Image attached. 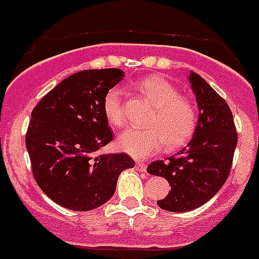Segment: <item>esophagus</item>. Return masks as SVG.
<instances>
[{"mask_svg": "<svg viewBox=\"0 0 259 259\" xmlns=\"http://www.w3.org/2000/svg\"><path fill=\"white\" fill-rule=\"evenodd\" d=\"M136 168L141 172H146V164L142 162H136Z\"/></svg>", "mask_w": 259, "mask_h": 259, "instance_id": "esophagus-1", "label": "esophagus"}]
</instances>
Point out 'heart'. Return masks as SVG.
Masks as SVG:
<instances>
[{
    "instance_id": "heart-1",
    "label": "heart",
    "mask_w": 259,
    "mask_h": 259,
    "mask_svg": "<svg viewBox=\"0 0 259 259\" xmlns=\"http://www.w3.org/2000/svg\"><path fill=\"white\" fill-rule=\"evenodd\" d=\"M137 89L155 106L148 128H127L118 136L117 145L136 159H145L158 153L167 142L168 149L185 145L198 125V113L194 104L185 97L169 80L159 75H149L137 83ZM103 110L111 125L124 123L123 91L111 87L104 96Z\"/></svg>"
}]
</instances>
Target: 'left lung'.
<instances>
[{
  "instance_id": "left-lung-1",
  "label": "left lung",
  "mask_w": 259,
  "mask_h": 259,
  "mask_svg": "<svg viewBox=\"0 0 259 259\" xmlns=\"http://www.w3.org/2000/svg\"><path fill=\"white\" fill-rule=\"evenodd\" d=\"M199 106L195 134L186 148L167 162L148 167L154 176L169 182L170 191L158 205L169 212H187L212 199L224 186L231 169L238 134L226 101L198 73L189 75Z\"/></svg>"
}]
</instances>
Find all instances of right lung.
Here are the masks:
<instances>
[{
	"instance_id": "right-lung-1",
	"label": "right lung",
	"mask_w": 259,
	"mask_h": 259,
	"mask_svg": "<svg viewBox=\"0 0 259 259\" xmlns=\"http://www.w3.org/2000/svg\"><path fill=\"white\" fill-rule=\"evenodd\" d=\"M123 77L115 68L74 73L33 109L25 135L33 177L61 207H100L115 193L122 170L134 168L127 154L99 153L114 136L104 115V96Z\"/></svg>"
}]
</instances>
